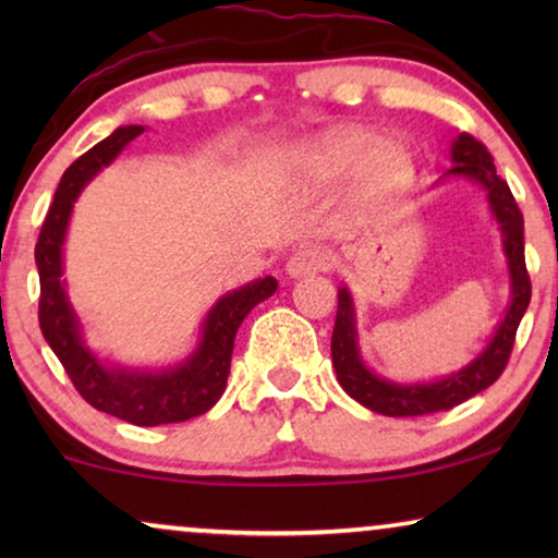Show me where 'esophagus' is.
I'll use <instances>...</instances> for the list:
<instances>
[{
  "instance_id": "esophagus-1",
  "label": "esophagus",
  "mask_w": 558,
  "mask_h": 558,
  "mask_svg": "<svg viewBox=\"0 0 558 558\" xmlns=\"http://www.w3.org/2000/svg\"><path fill=\"white\" fill-rule=\"evenodd\" d=\"M332 266V254L325 246H317V243H310V246H300L289 256L287 271L292 277H304V274H317L327 271Z\"/></svg>"
}]
</instances>
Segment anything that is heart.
<instances>
[{"label": "heart", "mask_w": 558, "mask_h": 558, "mask_svg": "<svg viewBox=\"0 0 558 558\" xmlns=\"http://www.w3.org/2000/svg\"><path fill=\"white\" fill-rule=\"evenodd\" d=\"M294 167L315 182H340L361 172L363 193L384 197L411 178V155L401 144L380 142L373 132H340L307 144Z\"/></svg>", "instance_id": "b5f03b06"}]
</instances>
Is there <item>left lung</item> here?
<instances>
[{
  "label": "left lung",
  "mask_w": 558,
  "mask_h": 558,
  "mask_svg": "<svg viewBox=\"0 0 558 558\" xmlns=\"http://www.w3.org/2000/svg\"><path fill=\"white\" fill-rule=\"evenodd\" d=\"M454 167L452 174H468L477 180L487 190V201L502 228V243H506L508 269L513 279V302H510L508 315L502 319L498 332L485 353L475 357L468 368H462L454 376L429 386H399L391 380H384L365 368L357 355L355 345V317L353 300L348 289L338 292V315H335L332 330V365L338 373L340 386L348 396H353L357 403L368 407L371 411L384 416H424L434 411H449L457 403L472 399V396L485 391L495 380L502 376L506 365L513 353V342L518 325L525 315V307L531 302V277L525 269V246H523V213L518 208L508 182L495 172L493 155L483 142L475 136L460 134L452 144Z\"/></svg>",
  "instance_id": "1"
}]
</instances>
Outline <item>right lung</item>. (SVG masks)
Masks as SVG:
<instances>
[{
  "mask_svg": "<svg viewBox=\"0 0 558 558\" xmlns=\"http://www.w3.org/2000/svg\"><path fill=\"white\" fill-rule=\"evenodd\" d=\"M144 132L142 126H121L94 149L81 155L60 178V185L52 197L48 216L43 220L40 239L35 246V264L40 274V307L37 319L40 330L63 363L86 403L106 411V414L124 418L136 426L178 424L201 416L216 407V401L226 391L228 373H231L233 338L239 332L243 317L277 292V279L266 277L254 284L241 287L223 296L208 312L203 325V340L187 363L165 373H136L124 368H106L83 348L78 319L68 304L63 289V239L68 218H71L73 201L83 185L94 174L111 162L129 142Z\"/></svg>",
  "mask_w": 558,
  "mask_h": 558,
  "instance_id": "obj_1",
  "label": "right lung"
}]
</instances>
